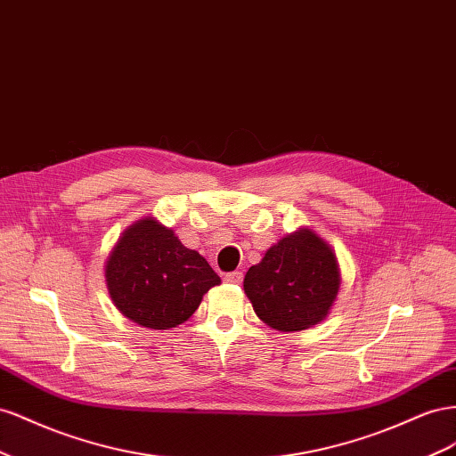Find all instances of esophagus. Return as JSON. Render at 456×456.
<instances>
[{
	"label": "esophagus",
	"instance_id": "obj_1",
	"mask_svg": "<svg viewBox=\"0 0 456 456\" xmlns=\"http://www.w3.org/2000/svg\"><path fill=\"white\" fill-rule=\"evenodd\" d=\"M225 282L229 284H239L242 281V273L240 271H232V273H227V275L224 277Z\"/></svg>",
	"mask_w": 456,
	"mask_h": 456
}]
</instances>
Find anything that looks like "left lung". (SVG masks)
<instances>
[{
  "label": "left lung",
  "mask_w": 456,
  "mask_h": 456,
  "mask_svg": "<svg viewBox=\"0 0 456 456\" xmlns=\"http://www.w3.org/2000/svg\"><path fill=\"white\" fill-rule=\"evenodd\" d=\"M340 282L334 250L311 229H300L246 271L244 292L271 329L297 332L329 315Z\"/></svg>",
  "instance_id": "left-lung-1"
}]
</instances>
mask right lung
I'll list each match as a JSON object with an SVG mask.
<instances>
[{"label":"right lung","instance_id":"1","mask_svg":"<svg viewBox=\"0 0 456 456\" xmlns=\"http://www.w3.org/2000/svg\"><path fill=\"white\" fill-rule=\"evenodd\" d=\"M107 289L120 314L141 327L167 330L199 309L221 279L197 252L154 217L129 225L105 265Z\"/></svg>","mask_w":456,"mask_h":456}]
</instances>
